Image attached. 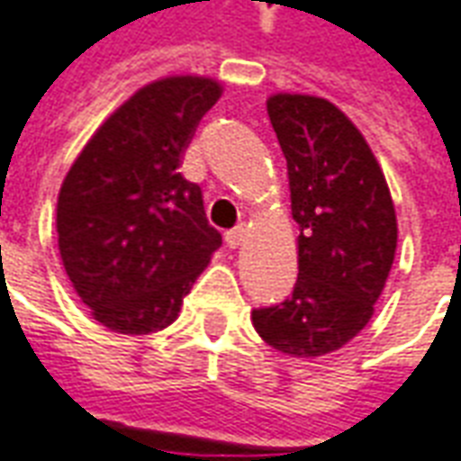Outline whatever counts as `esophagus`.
<instances>
[{"mask_svg":"<svg viewBox=\"0 0 461 461\" xmlns=\"http://www.w3.org/2000/svg\"><path fill=\"white\" fill-rule=\"evenodd\" d=\"M244 237H247V230L244 227H234L231 231H227V247H231V249H237V247H241L244 244Z\"/></svg>","mask_w":461,"mask_h":461,"instance_id":"obj_1","label":"esophagus"}]
</instances>
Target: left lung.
<instances>
[{"label":"left lung","instance_id":"8db88e82","mask_svg":"<svg viewBox=\"0 0 461 461\" xmlns=\"http://www.w3.org/2000/svg\"><path fill=\"white\" fill-rule=\"evenodd\" d=\"M267 111L289 167L299 279L289 299L254 309L251 321L286 356H326L373 316L395 259V207L366 138L336 105L276 94Z\"/></svg>","mask_w":461,"mask_h":461}]
</instances>
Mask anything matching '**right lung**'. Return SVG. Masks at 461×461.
<instances>
[{"label":"right lung","mask_w":461,"mask_h":461,"mask_svg":"<svg viewBox=\"0 0 461 461\" xmlns=\"http://www.w3.org/2000/svg\"><path fill=\"white\" fill-rule=\"evenodd\" d=\"M221 86L170 76L131 95L66 175L56 231L76 294L105 329L145 336L180 313L221 234L204 214L182 152Z\"/></svg>","instance_id":"add662e5"}]
</instances>
